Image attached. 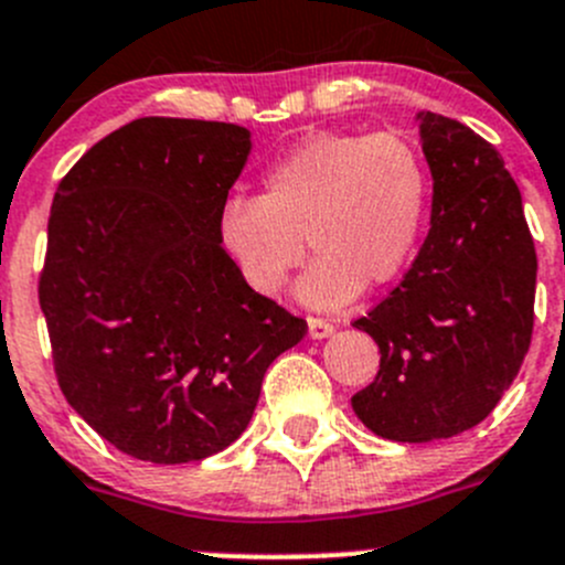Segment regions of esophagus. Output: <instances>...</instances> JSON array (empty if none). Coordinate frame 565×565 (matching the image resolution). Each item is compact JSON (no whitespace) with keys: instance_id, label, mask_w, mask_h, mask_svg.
<instances>
[{"instance_id":"1","label":"esophagus","mask_w":565,"mask_h":565,"mask_svg":"<svg viewBox=\"0 0 565 565\" xmlns=\"http://www.w3.org/2000/svg\"><path fill=\"white\" fill-rule=\"evenodd\" d=\"M333 333V322L322 320V317H309V337L311 339H326Z\"/></svg>"}]
</instances>
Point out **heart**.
I'll use <instances>...</instances> for the list:
<instances>
[{"label": "heart", "instance_id": "b5f03b06", "mask_svg": "<svg viewBox=\"0 0 565 565\" xmlns=\"http://www.w3.org/2000/svg\"><path fill=\"white\" fill-rule=\"evenodd\" d=\"M434 179L419 146L399 131H315L278 157L262 195H232L217 239L256 295L273 298L306 259L311 306H337L403 276L430 212Z\"/></svg>", "mask_w": 565, "mask_h": 565}]
</instances>
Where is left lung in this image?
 <instances>
[{"instance_id": "left-lung-1", "label": "left lung", "mask_w": 565, "mask_h": 565, "mask_svg": "<svg viewBox=\"0 0 565 565\" xmlns=\"http://www.w3.org/2000/svg\"><path fill=\"white\" fill-rule=\"evenodd\" d=\"M434 215L403 281L353 322L381 350L353 411L381 439H450L494 411L533 339L535 259L500 151L461 120L422 115Z\"/></svg>"}]
</instances>
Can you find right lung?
Returning a JSON list of instances; mask_svg holds the SVG:
<instances>
[{
  "label": "right lung",
  "instance_id": "add662e5",
  "mask_svg": "<svg viewBox=\"0 0 565 565\" xmlns=\"http://www.w3.org/2000/svg\"><path fill=\"white\" fill-rule=\"evenodd\" d=\"M250 151L223 120L137 118L63 177L38 300L71 408L137 461L239 439L262 377L306 320L256 295L217 239Z\"/></svg>",
  "mask_w": 565,
  "mask_h": 565
}]
</instances>
